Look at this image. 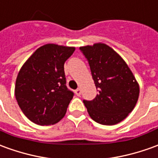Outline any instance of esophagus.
<instances>
[{
  "mask_svg": "<svg viewBox=\"0 0 158 158\" xmlns=\"http://www.w3.org/2000/svg\"><path fill=\"white\" fill-rule=\"evenodd\" d=\"M81 92H82V90H81V89H80V88H78V89L75 90V94L77 95L78 97H79V96L81 95Z\"/></svg>",
  "mask_w": 158,
  "mask_h": 158,
  "instance_id": "esophagus-1",
  "label": "esophagus"
}]
</instances>
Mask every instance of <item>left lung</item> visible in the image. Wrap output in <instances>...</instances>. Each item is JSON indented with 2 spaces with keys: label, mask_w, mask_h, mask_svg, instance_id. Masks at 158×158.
Masks as SVG:
<instances>
[{
  "label": "left lung",
  "mask_w": 158,
  "mask_h": 158,
  "mask_svg": "<svg viewBox=\"0 0 158 158\" xmlns=\"http://www.w3.org/2000/svg\"><path fill=\"white\" fill-rule=\"evenodd\" d=\"M90 66L98 90L97 97L84 100L90 118L102 125H115L123 121L136 105L139 86L125 60L104 44L80 47Z\"/></svg>",
  "instance_id": "obj_1"
}]
</instances>
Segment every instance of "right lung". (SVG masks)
Wrapping results in <instances>:
<instances>
[{"label":"right lung","instance_id":"add662e5","mask_svg":"<svg viewBox=\"0 0 158 158\" xmlns=\"http://www.w3.org/2000/svg\"><path fill=\"white\" fill-rule=\"evenodd\" d=\"M74 50V47L45 44L22 66L14 92L20 110L30 121L48 126L63 118L73 97L66 85L64 63Z\"/></svg>","mask_w":158,"mask_h":158}]
</instances>
